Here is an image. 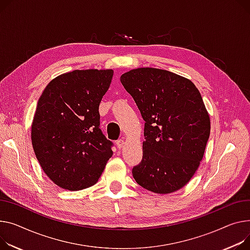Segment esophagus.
<instances>
[{"label": "esophagus", "instance_id": "34e87169", "mask_svg": "<svg viewBox=\"0 0 250 250\" xmlns=\"http://www.w3.org/2000/svg\"><path fill=\"white\" fill-rule=\"evenodd\" d=\"M124 145H125V141L123 140V139H121V140H119V141H116V146H118V148H122L123 146H124Z\"/></svg>", "mask_w": 250, "mask_h": 250}]
</instances>
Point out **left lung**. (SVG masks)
Listing matches in <instances>:
<instances>
[{
	"label": "left lung",
	"mask_w": 250,
	"mask_h": 250,
	"mask_svg": "<svg viewBox=\"0 0 250 250\" xmlns=\"http://www.w3.org/2000/svg\"><path fill=\"white\" fill-rule=\"evenodd\" d=\"M145 123L143 160L132 176L143 188L169 194L194 176L210 136V118L194 83L176 73L151 67L121 76Z\"/></svg>",
	"instance_id": "obj_1"
}]
</instances>
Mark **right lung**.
<instances>
[{
    "instance_id": "right-lung-1",
    "label": "right lung",
    "mask_w": 250,
    "mask_h": 250,
    "mask_svg": "<svg viewBox=\"0 0 250 250\" xmlns=\"http://www.w3.org/2000/svg\"><path fill=\"white\" fill-rule=\"evenodd\" d=\"M112 69L73 70L48 83L31 127V140L42 170L55 185L69 191L93 186L112 156V143L99 128V104Z\"/></svg>"
}]
</instances>
